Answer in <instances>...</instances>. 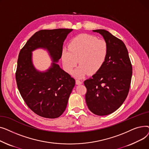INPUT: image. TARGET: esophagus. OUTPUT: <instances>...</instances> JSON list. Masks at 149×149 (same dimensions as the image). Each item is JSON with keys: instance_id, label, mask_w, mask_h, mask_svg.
Instances as JSON below:
<instances>
[{"instance_id": "obj_1", "label": "esophagus", "mask_w": 149, "mask_h": 149, "mask_svg": "<svg viewBox=\"0 0 149 149\" xmlns=\"http://www.w3.org/2000/svg\"><path fill=\"white\" fill-rule=\"evenodd\" d=\"M75 83H76L77 84H81L83 83V81H80V80H76Z\"/></svg>"}]
</instances>
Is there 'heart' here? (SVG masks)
<instances>
[{
  "mask_svg": "<svg viewBox=\"0 0 149 149\" xmlns=\"http://www.w3.org/2000/svg\"><path fill=\"white\" fill-rule=\"evenodd\" d=\"M109 54V45L103 39L94 36L81 34L74 37L61 52L63 66L67 72H71L79 60V66L73 74L82 78L88 74L97 72L104 65Z\"/></svg>",
  "mask_w": 149,
  "mask_h": 149,
  "instance_id": "heart-1",
  "label": "heart"
}]
</instances>
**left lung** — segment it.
<instances>
[{"label":"left lung","mask_w":149,"mask_h":149,"mask_svg":"<svg viewBox=\"0 0 149 149\" xmlns=\"http://www.w3.org/2000/svg\"><path fill=\"white\" fill-rule=\"evenodd\" d=\"M100 33L109 45L107 58L103 66L84 81L87 89L86 102L89 110L104 116L116 111L127 98L132 75V66L126 46L120 39L104 29Z\"/></svg>","instance_id":"1"}]
</instances>
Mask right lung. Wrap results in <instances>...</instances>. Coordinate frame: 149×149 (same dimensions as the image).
<instances>
[{
    "label": "right lung",
    "instance_id": "1",
    "mask_svg": "<svg viewBox=\"0 0 149 149\" xmlns=\"http://www.w3.org/2000/svg\"><path fill=\"white\" fill-rule=\"evenodd\" d=\"M72 29H43L36 32L20 50L15 72L18 89L26 105L37 115L56 118L65 111L75 81L56 63L61 57L63 45ZM46 49L53 63L43 73L33 67L31 52Z\"/></svg>",
    "mask_w": 149,
    "mask_h": 149
}]
</instances>
